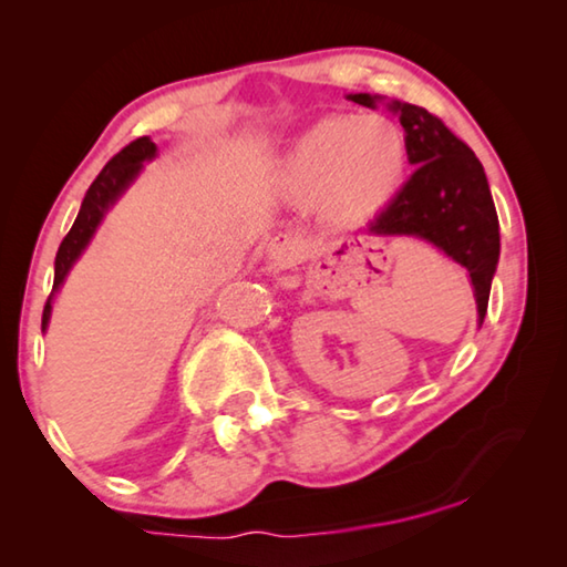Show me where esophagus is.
I'll return each mask as SVG.
<instances>
[{
	"instance_id": "obj_1",
	"label": "esophagus",
	"mask_w": 567,
	"mask_h": 567,
	"mask_svg": "<svg viewBox=\"0 0 567 567\" xmlns=\"http://www.w3.org/2000/svg\"><path fill=\"white\" fill-rule=\"evenodd\" d=\"M302 239L297 235L290 233H280L270 239V245H267V257H270L272 262L277 265H287L297 255V249H300Z\"/></svg>"
}]
</instances>
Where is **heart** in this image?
I'll use <instances>...</instances> for the list:
<instances>
[{"label":"heart","mask_w":567,"mask_h":567,"mask_svg":"<svg viewBox=\"0 0 567 567\" xmlns=\"http://www.w3.org/2000/svg\"><path fill=\"white\" fill-rule=\"evenodd\" d=\"M408 159L405 132L390 117H324L287 152L282 187L300 203H320L334 223H358L392 203Z\"/></svg>","instance_id":"1"}]
</instances>
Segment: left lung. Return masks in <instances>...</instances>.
Listing matches in <instances>:
<instances>
[{
	"mask_svg": "<svg viewBox=\"0 0 567 567\" xmlns=\"http://www.w3.org/2000/svg\"><path fill=\"white\" fill-rule=\"evenodd\" d=\"M352 102L375 107L380 97L350 94ZM400 117L410 147V179L368 229L378 237H420L443 249L470 272L477 318L485 320L491 282L501 257V225L485 169L445 122L417 104L388 102Z\"/></svg>",
	"mask_w": 567,
	"mask_h": 567,
	"instance_id": "left-lung-1",
	"label": "left lung"
}]
</instances>
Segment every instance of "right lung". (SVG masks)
Masks as SVG:
<instances>
[{"label": "right lung", "instance_id": "add662e5", "mask_svg": "<svg viewBox=\"0 0 567 567\" xmlns=\"http://www.w3.org/2000/svg\"><path fill=\"white\" fill-rule=\"evenodd\" d=\"M155 155H157V145L150 137L134 140L127 147L120 150L117 155L107 162V165H104L97 179L90 185L87 195H84V199H82L80 215H76L72 229L62 239L60 249H56L54 287H52V295H50V300H47L44 312H42V330H47V322H50L54 292L60 290V285L64 282L66 272L72 270L76 257H80L84 252V247L90 245L94 229L100 227L104 213H107V209L117 203V197L132 185V179L140 175L142 162L152 159Z\"/></svg>", "mask_w": 567, "mask_h": 567}]
</instances>
